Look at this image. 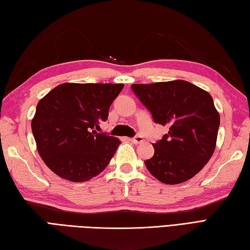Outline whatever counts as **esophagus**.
I'll use <instances>...</instances> for the list:
<instances>
[{
	"label": "esophagus",
	"instance_id": "obj_1",
	"mask_svg": "<svg viewBox=\"0 0 250 250\" xmlns=\"http://www.w3.org/2000/svg\"><path fill=\"white\" fill-rule=\"evenodd\" d=\"M130 141H131L132 143H134V144H141V143L144 142V139H143L142 136L137 135V136L133 137V139H130Z\"/></svg>",
	"mask_w": 250,
	"mask_h": 250
}]
</instances>
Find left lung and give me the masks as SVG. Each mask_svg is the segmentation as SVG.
<instances>
[{
	"mask_svg": "<svg viewBox=\"0 0 250 250\" xmlns=\"http://www.w3.org/2000/svg\"><path fill=\"white\" fill-rule=\"evenodd\" d=\"M131 88L156 124L169 126L168 133L152 144L155 153L145 161L148 171L167 185L192 178L216 148L220 117L211 95L182 79Z\"/></svg>",
	"mask_w": 250,
	"mask_h": 250,
	"instance_id": "1",
	"label": "left lung"
}]
</instances>
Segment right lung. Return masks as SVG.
Here are the masks:
<instances>
[{"mask_svg":"<svg viewBox=\"0 0 250 250\" xmlns=\"http://www.w3.org/2000/svg\"><path fill=\"white\" fill-rule=\"evenodd\" d=\"M124 83L57 86L40 100L32 132L41 158L61 178L83 183L108 166L120 140L98 133Z\"/></svg>","mask_w":250,"mask_h":250,"instance_id":"add662e5","label":"right lung"}]
</instances>
